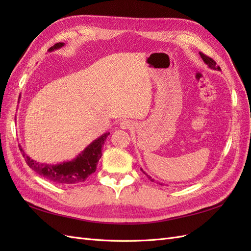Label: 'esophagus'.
<instances>
[{"mask_svg":"<svg viewBox=\"0 0 251 251\" xmlns=\"http://www.w3.org/2000/svg\"><path fill=\"white\" fill-rule=\"evenodd\" d=\"M120 127L124 128V130H126V128H131V127H133V123L130 120H123L120 123Z\"/></svg>","mask_w":251,"mask_h":251,"instance_id":"esophagus-1","label":"esophagus"}]
</instances>
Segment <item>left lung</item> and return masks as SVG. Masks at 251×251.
<instances>
[{"instance_id":"left-lung-1","label":"left lung","mask_w":251,"mask_h":251,"mask_svg":"<svg viewBox=\"0 0 251 251\" xmlns=\"http://www.w3.org/2000/svg\"><path fill=\"white\" fill-rule=\"evenodd\" d=\"M200 56H201V57H202V59L204 60V63L206 64V65L210 68V69L218 70V71L221 70V68H220L219 66H217V63H216L215 60L212 59L211 57H209V56H207V55H205L204 53H202V52H200ZM140 170L142 171V169H140ZM142 172H143V171H142ZM143 173H144V172H143ZM144 174H146V173H144ZM146 175H147V174H146ZM147 176H148V178H149L151 181H153V182H154V179H151V177H150L149 175H147Z\"/></svg>"}]
</instances>
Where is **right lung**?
Listing matches in <instances>:
<instances>
[{
    "mask_svg": "<svg viewBox=\"0 0 251 251\" xmlns=\"http://www.w3.org/2000/svg\"><path fill=\"white\" fill-rule=\"evenodd\" d=\"M64 43H57L48 51L59 49L64 46ZM110 133H104L100 138L95 139L92 143L83 150L81 153L71 161L63 162L52 165L49 163H40L25 154V151L20 146L23 157L30 169H32L40 176L46 178L55 184H77L86 181V179L96 171V166L101 158V148Z\"/></svg>",
    "mask_w": 251,
    "mask_h": 251,
    "instance_id": "1",
    "label": "right lung"
}]
</instances>
